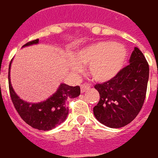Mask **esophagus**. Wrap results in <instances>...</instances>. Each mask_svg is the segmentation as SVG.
I'll list each match as a JSON object with an SVG mask.
<instances>
[{
  "label": "esophagus",
  "mask_w": 158,
  "mask_h": 158,
  "mask_svg": "<svg viewBox=\"0 0 158 158\" xmlns=\"http://www.w3.org/2000/svg\"><path fill=\"white\" fill-rule=\"evenodd\" d=\"M90 88V85L89 84H83L80 86V89H81V92L84 93L85 92L87 89H89Z\"/></svg>",
  "instance_id": "1"
}]
</instances>
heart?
<instances>
[{"label":"heart","mask_w":158,"mask_h":158,"mask_svg":"<svg viewBox=\"0 0 158 158\" xmlns=\"http://www.w3.org/2000/svg\"><path fill=\"white\" fill-rule=\"evenodd\" d=\"M127 52L121 44L98 41L80 49L71 63L73 71L79 73L81 66L88 65V73L97 82L114 78L125 63Z\"/></svg>","instance_id":"heart-1"}]
</instances>
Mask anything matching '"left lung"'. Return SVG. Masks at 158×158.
<instances>
[{
	"label": "left lung",
	"instance_id": "left-lung-1",
	"mask_svg": "<svg viewBox=\"0 0 158 158\" xmlns=\"http://www.w3.org/2000/svg\"><path fill=\"white\" fill-rule=\"evenodd\" d=\"M149 79V65L145 56L135 47L129 64L114 78L95 89L99 102L93 108L96 118L109 128H121L132 122L142 108Z\"/></svg>",
	"mask_w": 158,
	"mask_h": 158
}]
</instances>
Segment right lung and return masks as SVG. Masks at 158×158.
Listing matches in <instances>:
<instances>
[{
	"label": "right lung",
	"instance_id": "1",
	"mask_svg": "<svg viewBox=\"0 0 158 158\" xmlns=\"http://www.w3.org/2000/svg\"><path fill=\"white\" fill-rule=\"evenodd\" d=\"M39 39L26 43L24 46L38 44ZM8 71L9 91L14 107L22 119L39 130H50L54 129L65 121L69 114V106L67 102L69 99L75 98L80 95L79 86H69L66 84H61L55 94L50 98L39 103H29L20 99L12 88L10 79V68Z\"/></svg>",
	"mask_w": 158,
	"mask_h": 158
}]
</instances>
